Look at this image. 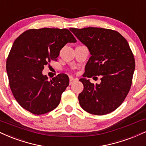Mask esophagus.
I'll list each match as a JSON object with an SVG mask.
<instances>
[{
	"label": "esophagus",
	"mask_w": 146,
	"mask_h": 146,
	"mask_svg": "<svg viewBox=\"0 0 146 146\" xmlns=\"http://www.w3.org/2000/svg\"><path fill=\"white\" fill-rule=\"evenodd\" d=\"M76 81V79H74V78H70V84H73L74 82H75Z\"/></svg>",
	"instance_id": "34e87169"
}]
</instances>
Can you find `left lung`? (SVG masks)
<instances>
[{
    "label": "left lung",
    "instance_id": "left-lung-1",
    "mask_svg": "<svg viewBox=\"0 0 146 146\" xmlns=\"http://www.w3.org/2000/svg\"><path fill=\"white\" fill-rule=\"evenodd\" d=\"M70 30L91 55L84 77L101 76L100 84L84 78L79 80L84 86L79 104L90 114H109L121 105L132 84L135 63L129 43L115 30L93 27Z\"/></svg>",
    "mask_w": 146,
    "mask_h": 146
}]
</instances>
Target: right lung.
I'll use <instances>...</instances> for the list:
<instances>
[{
    "instance_id": "obj_1",
    "label": "right lung",
    "mask_w": 146,
    "mask_h": 146,
    "mask_svg": "<svg viewBox=\"0 0 146 146\" xmlns=\"http://www.w3.org/2000/svg\"><path fill=\"white\" fill-rule=\"evenodd\" d=\"M76 42L69 30L48 28L26 30L15 39L6 69L13 95L23 108L40 115L58 106L62 93L69 85V78L59 74L48 80L42 70L48 63L57 60L68 42Z\"/></svg>"
}]
</instances>
